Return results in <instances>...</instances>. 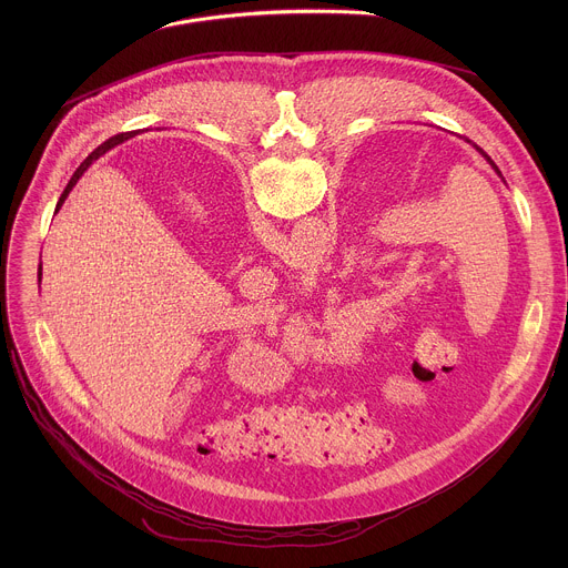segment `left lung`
Segmentation results:
<instances>
[{"label":"left lung","instance_id":"obj_1","mask_svg":"<svg viewBox=\"0 0 568 568\" xmlns=\"http://www.w3.org/2000/svg\"><path fill=\"white\" fill-rule=\"evenodd\" d=\"M480 152H483V150H480ZM485 156H488V154H485ZM488 161H490V164H493V159H490V156H488ZM493 169H495V171H497V173H499V169H497V166H495V164H493ZM499 175H501V173H499Z\"/></svg>","mask_w":568,"mask_h":568}]
</instances>
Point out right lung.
<instances>
[{
	"label": "right lung",
	"instance_id": "add662e5",
	"mask_svg": "<svg viewBox=\"0 0 568 568\" xmlns=\"http://www.w3.org/2000/svg\"><path fill=\"white\" fill-rule=\"evenodd\" d=\"M128 134H130V132H125V134H119V136H114V139H110V141H105V143H103V145H99V148H97V150H94V152H92V154H90V156H88V159H85V161H83V164H80V166H78V169H75V173H73V178H71V180H69V184H67V189H64V191H62V195H60V200H58V206H55V209H60V206H62V202H64V200H67V195H69V191H71V189H73V184H75V182H78V180H80V175H83V173H85V171H88V169H90V166H92V161H97V159H99V156H101V154H105V152H108V150H110V148H114V145H116V143H119V141H123V139H125V136H128ZM38 276H40V274H38Z\"/></svg>",
	"mask_w": 568,
	"mask_h": 568
}]
</instances>
